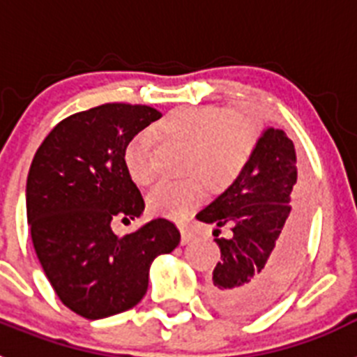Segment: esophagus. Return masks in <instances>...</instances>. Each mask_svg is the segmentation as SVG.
Listing matches in <instances>:
<instances>
[{
  "instance_id": "obj_1",
  "label": "esophagus",
  "mask_w": 357,
  "mask_h": 357,
  "mask_svg": "<svg viewBox=\"0 0 357 357\" xmlns=\"http://www.w3.org/2000/svg\"><path fill=\"white\" fill-rule=\"evenodd\" d=\"M181 234H182V239H181L182 245H188V243L193 241V238H195L193 232H191V230H188V229H181Z\"/></svg>"
}]
</instances>
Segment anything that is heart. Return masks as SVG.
<instances>
[{
	"instance_id": "obj_1",
	"label": "heart",
	"mask_w": 357,
	"mask_h": 357,
	"mask_svg": "<svg viewBox=\"0 0 357 357\" xmlns=\"http://www.w3.org/2000/svg\"><path fill=\"white\" fill-rule=\"evenodd\" d=\"M155 135L185 148L182 173L193 178L157 185L148 195V209L157 216L178 220L200 206L206 197L204 184L213 193H222L238 181L254 155L259 125L245 112L178 107L157 125ZM150 150L148 132L135 134L125 146V168L135 184L148 185L153 181Z\"/></svg>"
}]
</instances>
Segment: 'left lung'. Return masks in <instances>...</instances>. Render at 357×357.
Wrapping results in <instances>:
<instances>
[{"instance_id":"obj_1","label":"left lung","mask_w":357,"mask_h":357,"mask_svg":"<svg viewBox=\"0 0 357 357\" xmlns=\"http://www.w3.org/2000/svg\"><path fill=\"white\" fill-rule=\"evenodd\" d=\"M307 182L296 172L293 141L268 127L238 181L197 214L213 223L222 252L207 298L218 313L247 318L282 295L293 280L307 232ZM229 226V238H218Z\"/></svg>"}]
</instances>
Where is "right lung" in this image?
<instances>
[{
	"label": "right lung",
	"instance_id": "obj_1",
	"mask_svg": "<svg viewBox=\"0 0 357 357\" xmlns=\"http://www.w3.org/2000/svg\"><path fill=\"white\" fill-rule=\"evenodd\" d=\"M146 105L105 103L61 121L43 141L26 181V216L44 273L71 311L89 320L139 304L157 255L181 232L157 218L127 236L112 220H134L144 200L125 168V146L157 121Z\"/></svg>",
	"mask_w": 357,
	"mask_h": 357
}]
</instances>
